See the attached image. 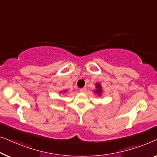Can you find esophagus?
<instances>
[{
	"label": "esophagus",
	"mask_w": 157,
	"mask_h": 157,
	"mask_svg": "<svg viewBox=\"0 0 157 157\" xmlns=\"http://www.w3.org/2000/svg\"><path fill=\"white\" fill-rule=\"evenodd\" d=\"M79 91H80V92H85L86 91H87V88L86 87H83V88H81L80 90H79Z\"/></svg>",
	"instance_id": "34e87169"
}]
</instances>
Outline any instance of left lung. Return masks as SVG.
Masks as SVG:
<instances>
[{
  "label": "left lung",
  "instance_id": "1",
  "mask_svg": "<svg viewBox=\"0 0 157 157\" xmlns=\"http://www.w3.org/2000/svg\"><path fill=\"white\" fill-rule=\"evenodd\" d=\"M96 87H97V90H95L96 93H98L99 94H101V85H100V84H96Z\"/></svg>",
  "mask_w": 157,
  "mask_h": 157
}]
</instances>
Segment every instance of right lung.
I'll list each match as a JSON object with an SVG mask.
<instances>
[{
	"label": "right lung",
	"mask_w": 157,
	"mask_h": 157,
	"mask_svg": "<svg viewBox=\"0 0 157 157\" xmlns=\"http://www.w3.org/2000/svg\"><path fill=\"white\" fill-rule=\"evenodd\" d=\"M64 92H66V90H65V91H64Z\"/></svg>",
	"instance_id": "obj_1"
}]
</instances>
